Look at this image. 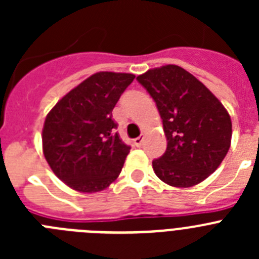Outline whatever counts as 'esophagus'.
Here are the masks:
<instances>
[{"label":"esophagus","instance_id":"esophagus-1","mask_svg":"<svg viewBox=\"0 0 259 259\" xmlns=\"http://www.w3.org/2000/svg\"><path fill=\"white\" fill-rule=\"evenodd\" d=\"M143 144H144V136H140V137H137V139H135V145L136 146H139V148H140Z\"/></svg>","mask_w":259,"mask_h":259}]
</instances>
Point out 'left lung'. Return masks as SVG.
<instances>
[{
    "label": "left lung",
    "instance_id": "obj_1",
    "mask_svg": "<svg viewBox=\"0 0 259 259\" xmlns=\"http://www.w3.org/2000/svg\"><path fill=\"white\" fill-rule=\"evenodd\" d=\"M136 79L154 100L167 139L164 154L153 161L155 175L178 188L203 182L230 149L232 123L226 107L176 65L152 68Z\"/></svg>",
    "mask_w": 259,
    "mask_h": 259
}]
</instances>
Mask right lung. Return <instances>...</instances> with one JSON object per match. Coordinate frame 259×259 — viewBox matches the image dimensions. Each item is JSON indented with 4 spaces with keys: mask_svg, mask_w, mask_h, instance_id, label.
Here are the masks:
<instances>
[{
    "mask_svg": "<svg viewBox=\"0 0 259 259\" xmlns=\"http://www.w3.org/2000/svg\"><path fill=\"white\" fill-rule=\"evenodd\" d=\"M134 74L102 71L71 89L49 111L42 152L53 172L83 193L104 191L122 171L131 146L115 130L114 106Z\"/></svg>",
    "mask_w": 259,
    "mask_h": 259,
    "instance_id": "obj_1",
    "label": "right lung"
}]
</instances>
